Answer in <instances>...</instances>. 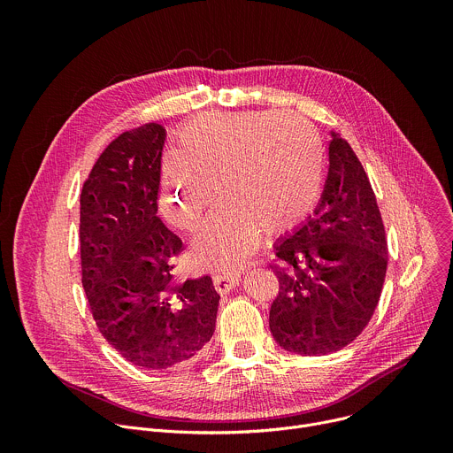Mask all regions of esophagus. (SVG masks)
<instances>
[{"mask_svg": "<svg viewBox=\"0 0 453 453\" xmlns=\"http://www.w3.org/2000/svg\"><path fill=\"white\" fill-rule=\"evenodd\" d=\"M213 283H215L217 292L227 294L229 290H233V288L240 283V273H222V274H215V276H213Z\"/></svg>", "mask_w": 453, "mask_h": 453, "instance_id": "1", "label": "esophagus"}]
</instances>
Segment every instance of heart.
I'll list each match as a JSON object with an SVG mask.
<instances>
[{
  "instance_id": "b5f03b06",
  "label": "heart",
  "mask_w": 453,
  "mask_h": 453,
  "mask_svg": "<svg viewBox=\"0 0 453 453\" xmlns=\"http://www.w3.org/2000/svg\"><path fill=\"white\" fill-rule=\"evenodd\" d=\"M325 180V145L315 127L292 112H213L189 123L175 154L161 166L166 217L186 231L203 226L199 260L234 269L260 238L301 227L313 213Z\"/></svg>"
}]
</instances>
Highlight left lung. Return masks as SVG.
Returning a JSON list of instances; mask_svg holds the SVG:
<instances>
[{
  "instance_id": "8db88e82",
  "label": "left lung",
  "mask_w": 453,
  "mask_h": 453,
  "mask_svg": "<svg viewBox=\"0 0 453 453\" xmlns=\"http://www.w3.org/2000/svg\"><path fill=\"white\" fill-rule=\"evenodd\" d=\"M280 281L269 326L276 342L303 357L335 353L371 320L387 273V240L367 173L332 131L330 168L308 220L276 243Z\"/></svg>"
}]
</instances>
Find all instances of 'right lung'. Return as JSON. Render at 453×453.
Wrapping results in <instances>:
<instances>
[{
  "instance_id": "1",
  "label": "right lung",
  "mask_w": 453,
  "mask_h": 453,
  "mask_svg": "<svg viewBox=\"0 0 453 453\" xmlns=\"http://www.w3.org/2000/svg\"><path fill=\"white\" fill-rule=\"evenodd\" d=\"M166 131L145 123L96 159L81 193L82 285L104 339L143 369L196 357L213 337L219 299L210 276L175 281L184 245L157 217Z\"/></svg>"
}]
</instances>
